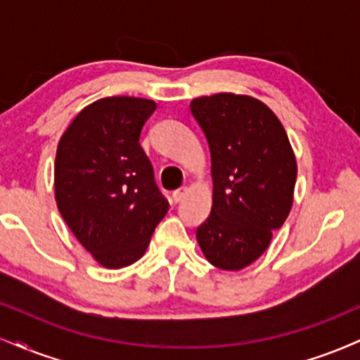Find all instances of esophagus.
I'll list each match as a JSON object with an SVG mask.
<instances>
[{
	"mask_svg": "<svg viewBox=\"0 0 360 360\" xmlns=\"http://www.w3.org/2000/svg\"><path fill=\"white\" fill-rule=\"evenodd\" d=\"M186 193H188V188L176 189V191L172 193V201H174V203H179V201H183L184 196H186Z\"/></svg>",
	"mask_w": 360,
	"mask_h": 360,
	"instance_id": "34e87169",
	"label": "esophagus"
}]
</instances>
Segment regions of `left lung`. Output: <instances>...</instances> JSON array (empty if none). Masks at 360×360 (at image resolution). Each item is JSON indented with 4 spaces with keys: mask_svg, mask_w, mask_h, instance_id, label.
<instances>
[{
    "mask_svg": "<svg viewBox=\"0 0 360 360\" xmlns=\"http://www.w3.org/2000/svg\"><path fill=\"white\" fill-rule=\"evenodd\" d=\"M212 154V213L196 230L205 257L240 271L269 247L292 205L296 159L286 130L264 103L220 93L189 105Z\"/></svg>",
    "mask_w": 360,
    "mask_h": 360,
    "instance_id": "1",
    "label": "left lung"
}]
</instances>
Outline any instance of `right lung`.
Instances as JSON below:
<instances>
[{
	"label": "right lung",
	"instance_id": "right-lung-1",
	"mask_svg": "<svg viewBox=\"0 0 360 360\" xmlns=\"http://www.w3.org/2000/svg\"><path fill=\"white\" fill-rule=\"evenodd\" d=\"M155 108L143 98H103L74 118L57 147V208L81 245L108 269L142 257L169 210L140 146Z\"/></svg>",
	"mask_w": 360,
	"mask_h": 360
}]
</instances>
